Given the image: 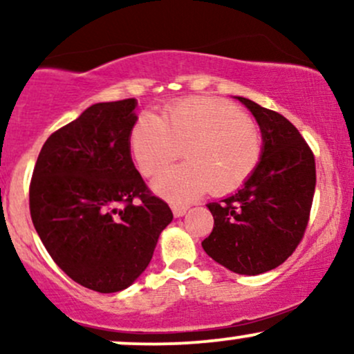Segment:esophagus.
<instances>
[{"instance_id": "34e87169", "label": "esophagus", "mask_w": 354, "mask_h": 354, "mask_svg": "<svg viewBox=\"0 0 354 354\" xmlns=\"http://www.w3.org/2000/svg\"><path fill=\"white\" fill-rule=\"evenodd\" d=\"M171 209H173L174 216L180 218V216H183V214L186 213V211H188V206H186V205H173Z\"/></svg>"}]
</instances>
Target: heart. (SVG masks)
<instances>
[{"instance_id":"obj_1","label":"heart","mask_w":354,"mask_h":354,"mask_svg":"<svg viewBox=\"0 0 354 354\" xmlns=\"http://www.w3.org/2000/svg\"><path fill=\"white\" fill-rule=\"evenodd\" d=\"M138 169L154 176L176 160L186 163L165 169L153 189L169 201H191L211 189L234 191L253 174L263 154L259 126L236 104L216 98L178 101L161 120L143 115L129 133Z\"/></svg>"}]
</instances>
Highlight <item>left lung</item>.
<instances>
[{"mask_svg":"<svg viewBox=\"0 0 354 354\" xmlns=\"http://www.w3.org/2000/svg\"><path fill=\"white\" fill-rule=\"evenodd\" d=\"M236 98L258 121L263 154L241 189L206 205L214 226L201 245L233 273L261 274L286 261L304 236L316 186L315 154L283 115Z\"/></svg>","mask_w":354,"mask_h":354,"instance_id":"left-lung-1","label":"left lung"}]
</instances>
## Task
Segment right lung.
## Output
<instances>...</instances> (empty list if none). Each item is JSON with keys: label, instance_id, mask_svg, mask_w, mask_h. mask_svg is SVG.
Returning <instances> with one entry per match:
<instances>
[{"label": "right lung", "instance_id": "add662e5", "mask_svg": "<svg viewBox=\"0 0 354 354\" xmlns=\"http://www.w3.org/2000/svg\"><path fill=\"white\" fill-rule=\"evenodd\" d=\"M136 100L96 103L48 138L30 183V213L53 261L98 293L124 290L146 270L168 203L131 160Z\"/></svg>", "mask_w": 354, "mask_h": 354}]
</instances>
